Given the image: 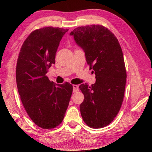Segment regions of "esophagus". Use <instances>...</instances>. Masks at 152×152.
I'll use <instances>...</instances> for the list:
<instances>
[{"label":"esophagus","mask_w":152,"mask_h":152,"mask_svg":"<svg viewBox=\"0 0 152 152\" xmlns=\"http://www.w3.org/2000/svg\"><path fill=\"white\" fill-rule=\"evenodd\" d=\"M79 90V87L78 85H76V84H74L73 85V92H77Z\"/></svg>","instance_id":"34e87169"}]
</instances>
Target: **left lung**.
Instances as JSON below:
<instances>
[{
	"label": "left lung",
	"instance_id": "left-lung-1",
	"mask_svg": "<svg viewBox=\"0 0 152 152\" xmlns=\"http://www.w3.org/2000/svg\"><path fill=\"white\" fill-rule=\"evenodd\" d=\"M70 35L83 49L96 75L94 84L79 86L84 95L80 105L82 117L91 128L106 127L116 117L124 97L127 73L121 48L115 35L102 25L77 27Z\"/></svg>",
	"mask_w": 152,
	"mask_h": 152
}]
</instances>
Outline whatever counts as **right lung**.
I'll use <instances>...</instances> for the list:
<instances>
[{"label":"right lung","instance_id":"1","mask_svg":"<svg viewBox=\"0 0 152 152\" xmlns=\"http://www.w3.org/2000/svg\"><path fill=\"white\" fill-rule=\"evenodd\" d=\"M68 31L53 27L33 31L23 43L17 59L16 81L20 101L30 119L45 129L62 122L72 94L69 82L56 84L46 76Z\"/></svg>","mask_w":152,"mask_h":152}]
</instances>
